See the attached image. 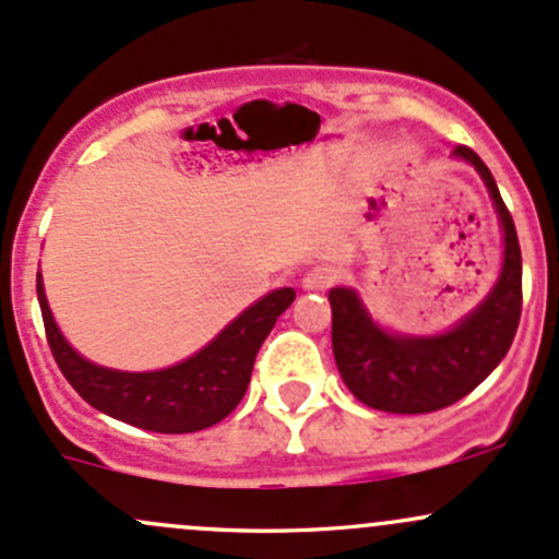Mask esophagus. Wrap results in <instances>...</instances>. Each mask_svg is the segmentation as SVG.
Returning <instances> with one entry per match:
<instances>
[{
  "label": "esophagus",
  "instance_id": "obj_1",
  "mask_svg": "<svg viewBox=\"0 0 559 559\" xmlns=\"http://www.w3.org/2000/svg\"><path fill=\"white\" fill-rule=\"evenodd\" d=\"M340 275H343V273H340L337 267H332V264H319V267H313V270H308V273H305L302 289L305 292H326V289H332L334 284H337Z\"/></svg>",
  "mask_w": 559,
  "mask_h": 559
}]
</instances>
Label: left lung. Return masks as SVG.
<instances>
[{
	"label": "left lung",
	"instance_id": "8db88e82",
	"mask_svg": "<svg viewBox=\"0 0 559 559\" xmlns=\"http://www.w3.org/2000/svg\"><path fill=\"white\" fill-rule=\"evenodd\" d=\"M452 155L477 168L501 219L503 267L485 302L450 332L407 337L374 324L354 289L329 292L340 374L358 402L383 413L420 415L455 404L501 364L520 326L522 254L514 219L477 152L457 144Z\"/></svg>",
	"mask_w": 559,
	"mask_h": 559
}]
</instances>
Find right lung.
<instances>
[{
	"instance_id": "1",
	"label": "right lung",
	"mask_w": 559,
	"mask_h": 559,
	"mask_svg": "<svg viewBox=\"0 0 559 559\" xmlns=\"http://www.w3.org/2000/svg\"><path fill=\"white\" fill-rule=\"evenodd\" d=\"M47 345L63 378L98 413L157 433H192L225 420L249 388L254 358L278 316L295 302L284 286L246 308L203 350L157 372H117L82 358L63 340L37 273Z\"/></svg>"
}]
</instances>
